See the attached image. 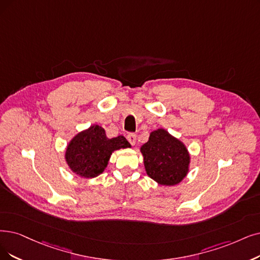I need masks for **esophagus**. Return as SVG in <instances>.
<instances>
[{
	"mask_svg": "<svg viewBox=\"0 0 260 260\" xmlns=\"http://www.w3.org/2000/svg\"><path fill=\"white\" fill-rule=\"evenodd\" d=\"M127 139L131 145H134L137 142V134L136 133H129L127 136Z\"/></svg>",
	"mask_w": 260,
	"mask_h": 260,
	"instance_id": "1",
	"label": "esophagus"
}]
</instances>
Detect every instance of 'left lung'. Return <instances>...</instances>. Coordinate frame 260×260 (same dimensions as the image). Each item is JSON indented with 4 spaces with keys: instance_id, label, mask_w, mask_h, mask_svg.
I'll return each instance as SVG.
<instances>
[{
    "instance_id": "1",
    "label": "left lung",
    "mask_w": 260,
    "mask_h": 260,
    "mask_svg": "<svg viewBox=\"0 0 260 260\" xmlns=\"http://www.w3.org/2000/svg\"><path fill=\"white\" fill-rule=\"evenodd\" d=\"M141 151L150 178L163 185L179 183L188 173L190 155L184 145L164 129L150 133Z\"/></svg>"
}]
</instances>
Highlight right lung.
<instances>
[{
	"mask_svg": "<svg viewBox=\"0 0 260 260\" xmlns=\"http://www.w3.org/2000/svg\"><path fill=\"white\" fill-rule=\"evenodd\" d=\"M130 147L126 138L108 139L105 129L94 124L79 133L69 143L66 161L72 172L81 177L94 178L107 168L114 150Z\"/></svg>",
	"mask_w": 260,
	"mask_h": 260,
	"instance_id": "add662e5",
	"label": "right lung"
}]
</instances>
